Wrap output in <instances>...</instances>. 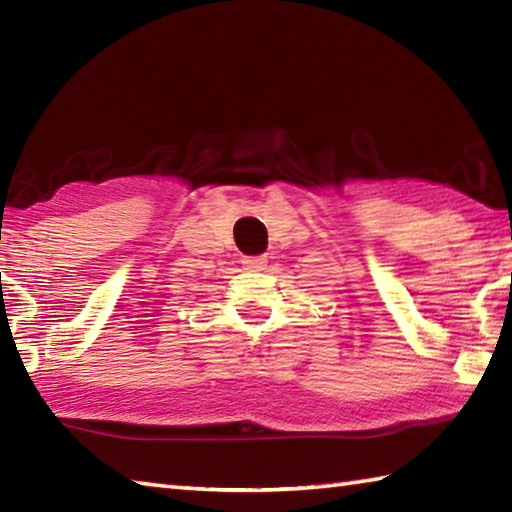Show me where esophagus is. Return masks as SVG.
<instances>
[{
	"label": "esophagus",
	"mask_w": 512,
	"mask_h": 512,
	"mask_svg": "<svg viewBox=\"0 0 512 512\" xmlns=\"http://www.w3.org/2000/svg\"><path fill=\"white\" fill-rule=\"evenodd\" d=\"M244 264L246 268H255V271H259V268L266 266V257L264 255H253V257H244Z\"/></svg>",
	"instance_id": "esophagus-1"
}]
</instances>
